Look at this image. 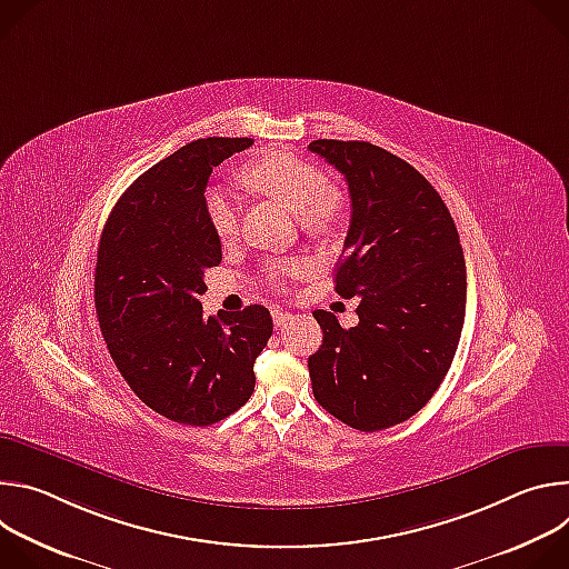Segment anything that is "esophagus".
<instances>
[{"label":"esophagus","mask_w":569,"mask_h":569,"mask_svg":"<svg viewBox=\"0 0 569 569\" xmlns=\"http://www.w3.org/2000/svg\"><path fill=\"white\" fill-rule=\"evenodd\" d=\"M292 319V315L290 312H286V310H272V321H274V329H283L286 323Z\"/></svg>","instance_id":"esophagus-1"}]
</instances>
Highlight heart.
Returning <instances> with one entry per match:
<instances>
[{
	"label": "heart",
	"mask_w": 569,
	"mask_h": 569,
	"mask_svg": "<svg viewBox=\"0 0 569 569\" xmlns=\"http://www.w3.org/2000/svg\"><path fill=\"white\" fill-rule=\"evenodd\" d=\"M252 189L283 202L297 211L301 229L310 233L329 231L345 213L342 196L327 187V176L312 161L290 152L270 150L254 159L242 173ZM204 211L211 231L218 240H233L240 227V211L236 200L224 189H209L204 198ZM299 261H274L268 266L266 277L272 283H281L288 277L299 274Z\"/></svg>",
	"instance_id": "1"
}]
</instances>
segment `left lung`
Listing matches in <instances>:
<instances>
[{
    "label": "left lung",
    "mask_w": 569,
    "mask_h": 569,
    "mask_svg": "<svg viewBox=\"0 0 569 569\" xmlns=\"http://www.w3.org/2000/svg\"><path fill=\"white\" fill-rule=\"evenodd\" d=\"M349 184L351 224L336 292L360 297L358 327L315 310L323 340L308 358L312 393L342 423L376 432L415 417L443 382L466 315V261L437 189L369 141L308 143Z\"/></svg>",
    "instance_id": "8db88e82"
}]
</instances>
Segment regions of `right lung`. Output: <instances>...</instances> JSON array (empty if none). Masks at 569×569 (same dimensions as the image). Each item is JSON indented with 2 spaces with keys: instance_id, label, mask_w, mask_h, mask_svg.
I'll return each instance as SVG.
<instances>
[{
  "instance_id": "obj_1",
  "label": "right lung",
  "mask_w": 569,
  "mask_h": 569,
  "mask_svg": "<svg viewBox=\"0 0 569 569\" xmlns=\"http://www.w3.org/2000/svg\"><path fill=\"white\" fill-rule=\"evenodd\" d=\"M250 137L196 139L139 176L114 204L97 257L94 303L108 351L150 410L182 426L218 423L254 391L272 336L266 306L204 317V272L222 261L204 191Z\"/></svg>"
}]
</instances>
